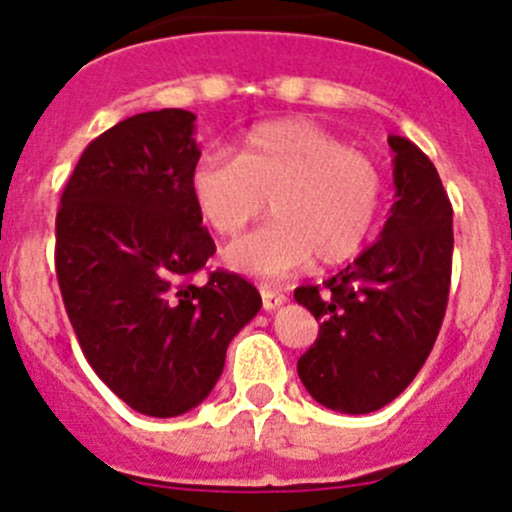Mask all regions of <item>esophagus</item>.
Wrapping results in <instances>:
<instances>
[{"label":"esophagus","mask_w":512,"mask_h":512,"mask_svg":"<svg viewBox=\"0 0 512 512\" xmlns=\"http://www.w3.org/2000/svg\"><path fill=\"white\" fill-rule=\"evenodd\" d=\"M260 294H262V309H265V312H272V309L282 307V304H285V299H287L285 294L275 292V289H270V287H262Z\"/></svg>","instance_id":"esophagus-1"}]
</instances>
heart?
I'll return each mask as SVG.
<instances>
[{
    "instance_id": "heart-1",
    "label": "heart",
    "mask_w": 512,
    "mask_h": 512,
    "mask_svg": "<svg viewBox=\"0 0 512 512\" xmlns=\"http://www.w3.org/2000/svg\"><path fill=\"white\" fill-rule=\"evenodd\" d=\"M386 178L369 153L347 148L307 118L260 123L235 158L208 151L190 170V198L215 235H242L267 213L272 223L227 250L247 275L280 280L309 260L342 265L369 242L384 208Z\"/></svg>"
}]
</instances>
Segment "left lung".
Wrapping results in <instances>:
<instances>
[{"label":"left lung","mask_w":512,"mask_h":512,"mask_svg":"<svg viewBox=\"0 0 512 512\" xmlns=\"http://www.w3.org/2000/svg\"><path fill=\"white\" fill-rule=\"evenodd\" d=\"M396 203L379 240L322 287L294 289L319 322L297 361L314 401L371 414L394 401L426 364L451 289L453 208L421 148L389 136Z\"/></svg>","instance_id":"8db88e82"}]
</instances>
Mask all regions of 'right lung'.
Listing matches in <instances>:
<instances>
[{
    "label": "right lung",
    "mask_w": 512,
    "mask_h": 512,
    "mask_svg": "<svg viewBox=\"0 0 512 512\" xmlns=\"http://www.w3.org/2000/svg\"><path fill=\"white\" fill-rule=\"evenodd\" d=\"M195 116L138 113L81 153L56 213V277L98 379L133 411L180 416L213 391L227 344L260 312L245 277L193 275L215 242L190 198Z\"/></svg>",
    "instance_id": "right-lung-1"
}]
</instances>
